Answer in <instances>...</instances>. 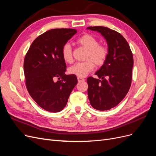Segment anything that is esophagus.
<instances>
[{
  "instance_id": "obj_1",
  "label": "esophagus",
  "mask_w": 156,
  "mask_h": 156,
  "mask_svg": "<svg viewBox=\"0 0 156 156\" xmlns=\"http://www.w3.org/2000/svg\"><path fill=\"white\" fill-rule=\"evenodd\" d=\"M77 80H78L79 82H81V81H84V79L83 78V77H77Z\"/></svg>"
}]
</instances>
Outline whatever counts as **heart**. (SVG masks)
Masks as SVG:
<instances>
[{
  "label": "heart",
  "instance_id": "obj_1",
  "mask_svg": "<svg viewBox=\"0 0 156 156\" xmlns=\"http://www.w3.org/2000/svg\"><path fill=\"white\" fill-rule=\"evenodd\" d=\"M77 43L88 50L86 55L87 60L75 63L68 68V72L70 74L83 77L94 69L95 67L94 63L98 66L104 64L108 56V49L106 47L99 45V41L95 37L88 34L79 37ZM61 54L65 62H72V49L69 44L66 43L63 45Z\"/></svg>",
  "mask_w": 156,
  "mask_h": 156
}]
</instances>
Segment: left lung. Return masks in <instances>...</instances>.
Masks as SVG:
<instances>
[{"label":"left lung","instance_id":"8db88e82","mask_svg":"<svg viewBox=\"0 0 156 156\" xmlns=\"http://www.w3.org/2000/svg\"><path fill=\"white\" fill-rule=\"evenodd\" d=\"M104 37L108 45V56L95 75L101 79H87L88 97L95 109L107 111L119 105L128 92L133 66L129 45L120 33L105 27H89Z\"/></svg>","mask_w":156,"mask_h":156}]
</instances>
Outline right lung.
Segmentation results:
<instances>
[{
    "mask_svg": "<svg viewBox=\"0 0 156 156\" xmlns=\"http://www.w3.org/2000/svg\"><path fill=\"white\" fill-rule=\"evenodd\" d=\"M77 33L72 29L46 31L32 42L24 60L27 90L40 107L52 112L62 111L77 83L75 75H66V64L61 50ZM56 78L59 81H54Z\"/></svg>",
    "mask_w": 156,
    "mask_h": 156,
    "instance_id": "1",
    "label": "right lung"
}]
</instances>
